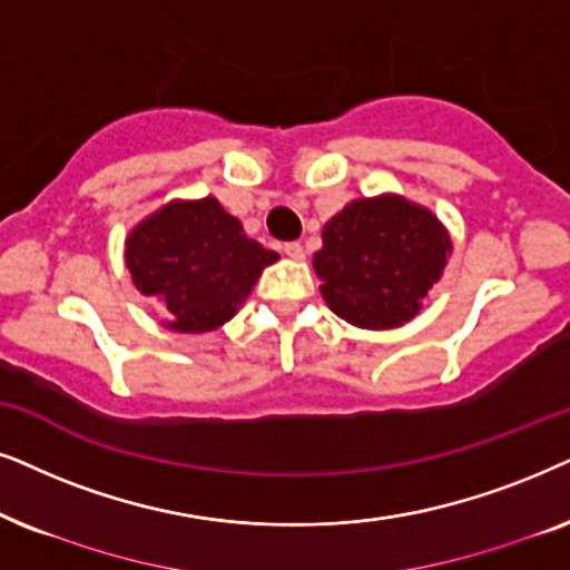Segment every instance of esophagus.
<instances>
[{
  "label": "esophagus",
  "mask_w": 570,
  "mask_h": 570,
  "mask_svg": "<svg viewBox=\"0 0 570 570\" xmlns=\"http://www.w3.org/2000/svg\"><path fill=\"white\" fill-rule=\"evenodd\" d=\"M284 253L286 257H292V261H305V249H302L299 242H286Z\"/></svg>",
  "instance_id": "34e87169"
}]
</instances>
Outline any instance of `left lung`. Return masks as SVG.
Returning <instances> with one entry per match:
<instances>
[{
	"mask_svg": "<svg viewBox=\"0 0 570 570\" xmlns=\"http://www.w3.org/2000/svg\"><path fill=\"white\" fill-rule=\"evenodd\" d=\"M451 237L432 210L399 195L352 200L323 226L313 268L333 313L356 328H399L443 276Z\"/></svg>",
	"mask_w": 570,
	"mask_h": 570,
	"instance_id": "obj_1",
	"label": "left lung"
}]
</instances>
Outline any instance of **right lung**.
Returning <instances> with one entry per match:
<instances>
[{
    "instance_id": "right-lung-1",
    "label": "right lung",
    "mask_w": 570,
    "mask_h": 570,
    "mask_svg": "<svg viewBox=\"0 0 570 570\" xmlns=\"http://www.w3.org/2000/svg\"><path fill=\"white\" fill-rule=\"evenodd\" d=\"M276 261L210 195L158 208L125 242L132 284L161 302L164 325L177 333L222 328Z\"/></svg>"
}]
</instances>
